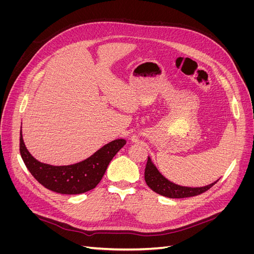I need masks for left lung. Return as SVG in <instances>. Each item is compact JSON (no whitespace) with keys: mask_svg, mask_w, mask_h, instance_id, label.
<instances>
[{"mask_svg":"<svg viewBox=\"0 0 254 254\" xmlns=\"http://www.w3.org/2000/svg\"><path fill=\"white\" fill-rule=\"evenodd\" d=\"M145 181L153 191L168 198H186L202 194L205 190L211 189L214 184L217 182L215 181L211 184H207L205 187L200 188L178 186V184L166 179L165 177L158 171L156 165L152 163L150 157H148L147 163H146L145 167Z\"/></svg>","mask_w":254,"mask_h":254,"instance_id":"1","label":"left lung"}]
</instances>
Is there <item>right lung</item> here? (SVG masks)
Returning <instances> with one entry per match:
<instances>
[{"mask_svg": "<svg viewBox=\"0 0 254 254\" xmlns=\"http://www.w3.org/2000/svg\"><path fill=\"white\" fill-rule=\"evenodd\" d=\"M125 144L124 139L113 140L78 163L56 166L40 162L30 155L23 141L22 127L20 131V153L27 170L44 188L66 195L93 190L102 180L112 158Z\"/></svg>", "mask_w": 254, "mask_h": 254, "instance_id": "right-lung-1", "label": "right lung"}]
</instances>
